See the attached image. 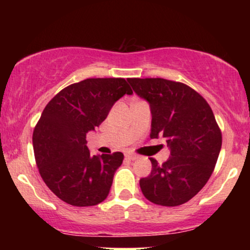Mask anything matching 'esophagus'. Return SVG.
I'll return each instance as SVG.
<instances>
[{
  "instance_id": "obj_1",
  "label": "esophagus",
  "mask_w": 250,
  "mask_h": 250,
  "mask_svg": "<svg viewBox=\"0 0 250 250\" xmlns=\"http://www.w3.org/2000/svg\"><path fill=\"white\" fill-rule=\"evenodd\" d=\"M125 157H127V159H129V160H137L139 159V156H137L136 154H133V153H128V154H125Z\"/></svg>"
}]
</instances>
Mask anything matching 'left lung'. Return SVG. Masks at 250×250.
Segmentation results:
<instances>
[{
  "mask_svg": "<svg viewBox=\"0 0 250 250\" xmlns=\"http://www.w3.org/2000/svg\"><path fill=\"white\" fill-rule=\"evenodd\" d=\"M128 82L149 103L150 139L165 137L170 150L163 165L150 159L151 173L140 180L142 193L155 205H183L205 187L219 157L222 135L213 110L185 83L165 79Z\"/></svg>",
  "mask_w": 250,
  "mask_h": 250,
  "instance_id": "1",
  "label": "left lung"
}]
</instances>
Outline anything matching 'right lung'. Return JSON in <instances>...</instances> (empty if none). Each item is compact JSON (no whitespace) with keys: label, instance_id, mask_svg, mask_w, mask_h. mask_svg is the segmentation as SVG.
I'll use <instances>...</instances> for the list:
<instances>
[{"label":"right lung","instance_id":"obj_1","mask_svg":"<svg viewBox=\"0 0 250 250\" xmlns=\"http://www.w3.org/2000/svg\"><path fill=\"white\" fill-rule=\"evenodd\" d=\"M125 94H133L125 79H87L45 105L34 129V154L45 185L68 205L89 207L107 199L123 154L91 156L85 137Z\"/></svg>","mask_w":250,"mask_h":250}]
</instances>
